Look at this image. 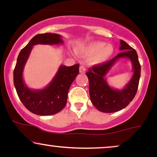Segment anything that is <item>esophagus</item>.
I'll return each mask as SVG.
<instances>
[{
  "mask_svg": "<svg viewBox=\"0 0 157 157\" xmlns=\"http://www.w3.org/2000/svg\"><path fill=\"white\" fill-rule=\"evenodd\" d=\"M79 71H80V73L84 74L86 72V67H85L83 65H81L80 66V68H79Z\"/></svg>",
  "mask_w": 157,
  "mask_h": 157,
  "instance_id": "34e87169",
  "label": "esophagus"
}]
</instances>
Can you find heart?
Segmentation results:
<instances>
[{
  "instance_id": "1",
  "label": "heart",
  "mask_w": 157,
  "mask_h": 157,
  "mask_svg": "<svg viewBox=\"0 0 157 157\" xmlns=\"http://www.w3.org/2000/svg\"><path fill=\"white\" fill-rule=\"evenodd\" d=\"M82 51L88 55H94L93 57V62L94 63H102L111 57L113 48L111 45L105 44L102 41H95L84 47Z\"/></svg>"
}]
</instances>
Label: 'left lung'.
Returning <instances> with one entry per match:
<instances>
[{"instance_id": "1", "label": "left lung", "mask_w": 157, "mask_h": 157, "mask_svg": "<svg viewBox=\"0 0 157 157\" xmlns=\"http://www.w3.org/2000/svg\"><path fill=\"white\" fill-rule=\"evenodd\" d=\"M120 50L121 52L112 60L90 68L86 73L89 80L91 101L101 112L113 113L125 109L132 101L137 91L141 71L137 53L122 40H120ZM124 58L131 61L133 75L122 89L117 90L111 87L106 78L115 63Z\"/></svg>"}]
</instances>
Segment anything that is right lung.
Here are the masks:
<instances>
[{"mask_svg":"<svg viewBox=\"0 0 157 157\" xmlns=\"http://www.w3.org/2000/svg\"><path fill=\"white\" fill-rule=\"evenodd\" d=\"M64 42L58 34L45 33L35 35L21 50L14 70V85L20 100L29 111L40 116L60 112L67 102L70 86L79 74V64L72 66L60 65L55 77L46 87L30 89L23 79V70L33 46L37 44L61 45Z\"/></svg>","mask_w":157,"mask_h":157,"instance_id":"right-lung-1","label":"right lung"}]
</instances>
